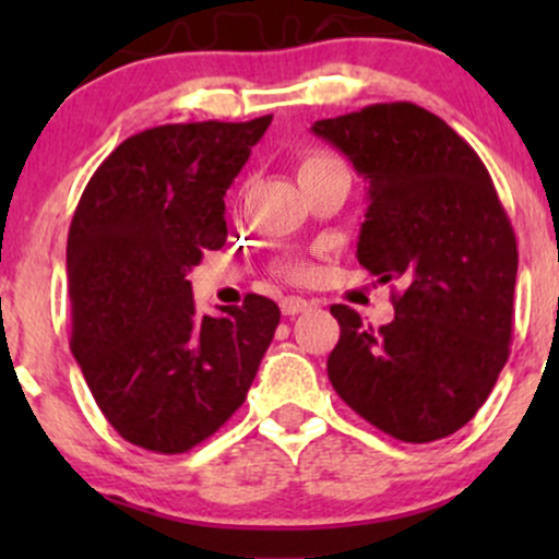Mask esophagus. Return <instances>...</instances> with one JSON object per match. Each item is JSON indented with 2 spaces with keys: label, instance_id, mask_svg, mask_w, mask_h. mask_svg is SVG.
<instances>
[{
  "label": "esophagus",
  "instance_id": "1",
  "mask_svg": "<svg viewBox=\"0 0 559 559\" xmlns=\"http://www.w3.org/2000/svg\"><path fill=\"white\" fill-rule=\"evenodd\" d=\"M307 307H310V301L307 299H301V297H284L281 299V312H284V316H299V312H305Z\"/></svg>",
  "mask_w": 559,
  "mask_h": 559
}]
</instances>
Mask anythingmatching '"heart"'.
I'll list each match as a JSON object with an SVG mask.
<instances>
[{"label": "heart", "instance_id": "b5f03b06", "mask_svg": "<svg viewBox=\"0 0 559 559\" xmlns=\"http://www.w3.org/2000/svg\"><path fill=\"white\" fill-rule=\"evenodd\" d=\"M329 163H336V159H333L331 155H323V152H310V155L301 157L299 176H305V173H310V170L323 168V165H329ZM281 273H284L286 278H305L307 267L299 265V262H288V265L281 267Z\"/></svg>", "mask_w": 559, "mask_h": 559}]
</instances>
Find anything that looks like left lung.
Masks as SVG:
<instances>
[{
	"label": "left lung",
	"mask_w": 559,
	"mask_h": 559,
	"mask_svg": "<svg viewBox=\"0 0 559 559\" xmlns=\"http://www.w3.org/2000/svg\"><path fill=\"white\" fill-rule=\"evenodd\" d=\"M312 131L368 183L357 260L381 284H402L394 320L378 331L352 307H331L342 329L329 355L333 389L394 439H444L489 400L510 357V217L473 146L413 102L318 120Z\"/></svg>",
	"instance_id": "obj_1"
}]
</instances>
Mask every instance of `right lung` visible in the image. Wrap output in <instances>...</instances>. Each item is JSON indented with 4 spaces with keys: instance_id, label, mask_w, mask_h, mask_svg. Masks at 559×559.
<instances>
[{
    "instance_id": "right-lung-1",
    "label": "right lung",
    "mask_w": 559,
    "mask_h": 559,
    "mask_svg": "<svg viewBox=\"0 0 559 559\" xmlns=\"http://www.w3.org/2000/svg\"><path fill=\"white\" fill-rule=\"evenodd\" d=\"M273 115L170 123L126 139L83 189L68 234L70 349L126 441L181 454L247 400L281 310L247 294L202 316L186 275L226 243V197Z\"/></svg>"
}]
</instances>
